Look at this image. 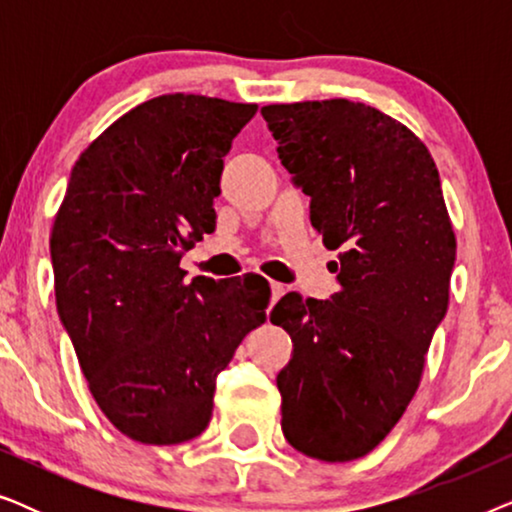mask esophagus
<instances>
[{"mask_svg":"<svg viewBox=\"0 0 512 512\" xmlns=\"http://www.w3.org/2000/svg\"><path fill=\"white\" fill-rule=\"evenodd\" d=\"M270 291H272V303H277L279 298L284 296V284H279V282H270Z\"/></svg>","mask_w":512,"mask_h":512,"instance_id":"obj_1","label":"esophagus"}]
</instances>
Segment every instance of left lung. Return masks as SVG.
<instances>
[{
    "label": "left lung",
    "instance_id": "8db88e82",
    "mask_svg": "<svg viewBox=\"0 0 512 512\" xmlns=\"http://www.w3.org/2000/svg\"><path fill=\"white\" fill-rule=\"evenodd\" d=\"M279 160L340 249L331 300L291 291L270 314L291 335L277 375L282 431L319 461L366 457L403 417L450 303L457 256L438 167L401 121L363 102L261 109Z\"/></svg>",
    "mask_w": 512,
    "mask_h": 512
}]
</instances>
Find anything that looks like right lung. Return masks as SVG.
Masks as SVG:
<instances>
[{
    "label": "right lung",
    "instance_id": "right-lung-1",
    "mask_svg": "<svg viewBox=\"0 0 512 512\" xmlns=\"http://www.w3.org/2000/svg\"><path fill=\"white\" fill-rule=\"evenodd\" d=\"M256 104L172 93L137 104L74 163L51 230L55 305L104 417L142 445L207 429L216 375L265 321L261 275L186 284L214 233L223 156Z\"/></svg>",
    "mask_w": 512,
    "mask_h": 512
}]
</instances>
